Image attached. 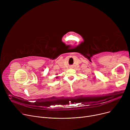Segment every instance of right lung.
<instances>
[{
	"mask_svg": "<svg viewBox=\"0 0 130 130\" xmlns=\"http://www.w3.org/2000/svg\"><path fill=\"white\" fill-rule=\"evenodd\" d=\"M56 78H57V77H56Z\"/></svg>",
	"mask_w": 130,
	"mask_h": 130,
	"instance_id": "1",
	"label": "right lung"
}]
</instances>
